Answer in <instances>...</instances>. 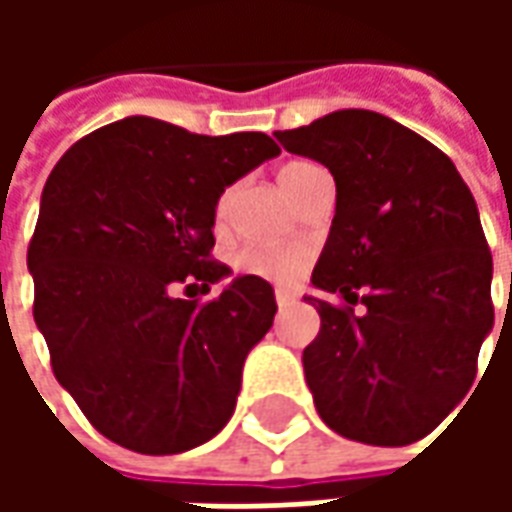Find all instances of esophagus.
<instances>
[{
	"mask_svg": "<svg viewBox=\"0 0 512 512\" xmlns=\"http://www.w3.org/2000/svg\"><path fill=\"white\" fill-rule=\"evenodd\" d=\"M274 299H277L279 307H290V304H296V293H290V290H277Z\"/></svg>",
	"mask_w": 512,
	"mask_h": 512,
	"instance_id": "esophagus-1",
	"label": "esophagus"
}]
</instances>
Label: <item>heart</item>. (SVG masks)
<instances>
[{"label":"heart","mask_w":512,"mask_h":512,"mask_svg":"<svg viewBox=\"0 0 512 512\" xmlns=\"http://www.w3.org/2000/svg\"><path fill=\"white\" fill-rule=\"evenodd\" d=\"M312 169H315V164H310V161H296V164L282 167L279 183H282V189L288 191L290 200L296 197L301 180L307 178V172H312ZM227 211H230V189L222 191V197L216 200V208H213L216 224H222L227 219ZM307 266H310V252H307V246L301 244L241 246L233 255L235 274L266 279V282H274V285L296 282L307 271Z\"/></svg>","instance_id":"heart-1"}]
</instances>
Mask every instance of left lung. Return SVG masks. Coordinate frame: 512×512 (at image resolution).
Here are the masks:
<instances>
[{
    "label": "left lung",
    "mask_w": 512,
    "mask_h": 512,
    "mask_svg": "<svg viewBox=\"0 0 512 512\" xmlns=\"http://www.w3.org/2000/svg\"><path fill=\"white\" fill-rule=\"evenodd\" d=\"M274 136L337 183L312 285L343 301L307 299L321 315L304 348L318 414L365 444L428 436L474 384L494 326V263L472 191L439 147L378 112L343 109Z\"/></svg>",
    "instance_id": "left-lung-1"
}]
</instances>
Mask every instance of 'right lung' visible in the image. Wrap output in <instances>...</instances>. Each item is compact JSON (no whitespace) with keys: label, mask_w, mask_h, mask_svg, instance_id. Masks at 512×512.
Segmentation results:
<instances>
[{"label":"right lung","mask_w":512,"mask_h":512,"mask_svg":"<svg viewBox=\"0 0 512 512\" xmlns=\"http://www.w3.org/2000/svg\"><path fill=\"white\" fill-rule=\"evenodd\" d=\"M277 153L260 131L205 136L126 117L51 169L27 249L32 315L57 381L120 447L175 455L233 417L246 354L274 323V290L257 277L211 301L189 290L230 274L211 255L224 186Z\"/></svg>","instance_id":"right-lung-1"}]
</instances>
